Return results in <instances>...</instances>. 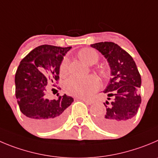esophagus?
<instances>
[{
  "label": "esophagus",
  "instance_id": "esophagus-1",
  "mask_svg": "<svg viewBox=\"0 0 158 158\" xmlns=\"http://www.w3.org/2000/svg\"><path fill=\"white\" fill-rule=\"evenodd\" d=\"M78 99H79V100H81V101H84V102L86 103V104H89V105H90V104H93V101H89V100L84 99V98H82V97H78Z\"/></svg>",
  "mask_w": 158,
  "mask_h": 158
}]
</instances>
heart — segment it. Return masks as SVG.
<instances>
[{
	"instance_id": "b5f03b06",
	"label": "heart",
	"mask_w": 158,
	"mask_h": 158,
	"mask_svg": "<svg viewBox=\"0 0 158 158\" xmlns=\"http://www.w3.org/2000/svg\"><path fill=\"white\" fill-rule=\"evenodd\" d=\"M78 57L84 63L92 65L98 61L99 54L94 49L83 48L79 51ZM68 70H69L68 60L64 59L59 66L60 76H65L68 74ZM100 75L104 79H107L109 76L108 72L105 69H101L100 71ZM99 86V79L94 76H88L83 79L71 77L64 83V89L67 94L82 98H87L90 97L95 91L98 89Z\"/></svg>"
}]
</instances>
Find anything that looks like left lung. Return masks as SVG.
<instances>
[{"instance_id": "left-lung-1", "label": "left lung", "mask_w": 158, "mask_h": 158, "mask_svg": "<svg viewBox=\"0 0 158 158\" xmlns=\"http://www.w3.org/2000/svg\"><path fill=\"white\" fill-rule=\"evenodd\" d=\"M105 57L110 68V78L104 93L108 98L113 97L110 103L104 104L106 110L96 118L101 129L109 132L123 129L130 123L138 112L141 104L139 88L141 76L133 58L129 53L113 42H100L91 44Z\"/></svg>"}]
</instances>
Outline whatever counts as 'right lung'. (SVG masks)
<instances>
[{"label": "right lung", "mask_w": 158, "mask_h": 158, "mask_svg": "<svg viewBox=\"0 0 158 158\" xmlns=\"http://www.w3.org/2000/svg\"><path fill=\"white\" fill-rule=\"evenodd\" d=\"M70 49L71 47L39 46L22 60L16 71L15 97L19 109L31 126L41 132L61 126L68 107L74 101L65 94L56 100L46 98L50 82L58 81L59 66Z\"/></svg>", "instance_id": "obj_1"}]
</instances>
